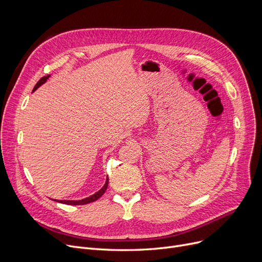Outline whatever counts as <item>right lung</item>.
I'll return each mask as SVG.
<instances>
[{"mask_svg":"<svg viewBox=\"0 0 262 262\" xmlns=\"http://www.w3.org/2000/svg\"><path fill=\"white\" fill-rule=\"evenodd\" d=\"M50 76H51V75H47V76L41 77V78L39 79V81L36 84V86L34 87L33 92L36 91L41 85H43L45 82L47 81V79H48ZM107 187H108V176H107V178H106L105 185L102 187V189H100L98 192H95L94 194H92V195H90V196H88V198H86V199L78 200V201H67V200H62V201H61V200H54V201H56V202H58V203H62V204H67V205H85V204H89V203H91V202H94V201H96L98 199H100V198L105 193V191H106Z\"/></svg>","mask_w":262,"mask_h":262,"instance_id":"1","label":"right lung"}]
</instances>
